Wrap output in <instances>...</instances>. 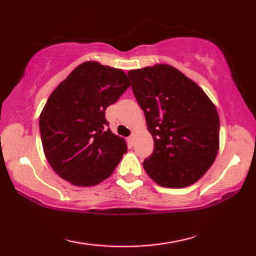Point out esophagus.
Here are the masks:
<instances>
[{
	"instance_id": "esophagus-1",
	"label": "esophagus",
	"mask_w": 256,
	"mask_h": 256,
	"mask_svg": "<svg viewBox=\"0 0 256 256\" xmlns=\"http://www.w3.org/2000/svg\"><path fill=\"white\" fill-rule=\"evenodd\" d=\"M134 141H136V134L133 133V134H131V136H128V142H130V144H133Z\"/></svg>"
}]
</instances>
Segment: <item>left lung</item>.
<instances>
[{
	"label": "left lung",
	"instance_id": "obj_1",
	"mask_svg": "<svg viewBox=\"0 0 256 256\" xmlns=\"http://www.w3.org/2000/svg\"><path fill=\"white\" fill-rule=\"evenodd\" d=\"M128 76L154 142L152 154L144 162L146 174L162 188L194 184L219 150L220 120L214 102L168 64L131 70Z\"/></svg>",
	"mask_w": 256,
	"mask_h": 256
}]
</instances>
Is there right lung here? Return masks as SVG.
I'll list each match as a JSON object with an SVG mask.
<instances>
[{
  "label": "right lung",
  "mask_w": 256,
  "mask_h": 256,
  "mask_svg": "<svg viewBox=\"0 0 256 256\" xmlns=\"http://www.w3.org/2000/svg\"><path fill=\"white\" fill-rule=\"evenodd\" d=\"M131 86L120 70L89 60L60 82L40 116L47 162L63 180L94 186L110 177L128 151L108 128L106 108Z\"/></svg>",
  "instance_id": "add662e5"
}]
</instances>
